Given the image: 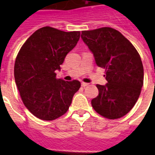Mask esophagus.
<instances>
[{
    "mask_svg": "<svg viewBox=\"0 0 155 155\" xmlns=\"http://www.w3.org/2000/svg\"><path fill=\"white\" fill-rule=\"evenodd\" d=\"M81 85H82L83 87H86L87 85H89V84H88V83H85V82H82V83H81Z\"/></svg>",
    "mask_w": 155,
    "mask_h": 155,
    "instance_id": "34e87169",
    "label": "esophagus"
}]
</instances>
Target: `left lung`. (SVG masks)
<instances>
[{
	"label": "left lung",
	"instance_id": "1",
	"mask_svg": "<svg viewBox=\"0 0 155 155\" xmlns=\"http://www.w3.org/2000/svg\"><path fill=\"white\" fill-rule=\"evenodd\" d=\"M81 38L94 54L98 66L105 70V85L96 84L99 95L91 101L101 116L120 119L140 97L143 67L140 54L128 39L110 27L83 31Z\"/></svg>",
	"mask_w": 155,
	"mask_h": 155
}]
</instances>
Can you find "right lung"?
Returning a JSON list of instances; mask_svg holds the SVG:
<instances>
[{"mask_svg": "<svg viewBox=\"0 0 155 155\" xmlns=\"http://www.w3.org/2000/svg\"><path fill=\"white\" fill-rule=\"evenodd\" d=\"M80 36L81 31L45 26L35 31L19 51L14 66L15 84L23 104L38 119L54 120L65 114L81 88L79 81H63L55 74Z\"/></svg>", "mask_w": 155, "mask_h": 155, "instance_id": "add662e5", "label": "right lung"}]
</instances>
